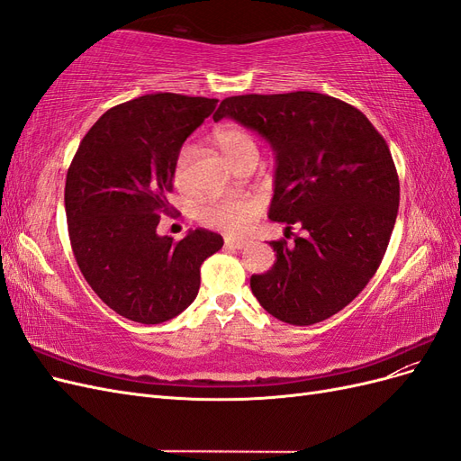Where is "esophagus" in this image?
<instances>
[{"label":"esophagus","mask_w":461,"mask_h":461,"mask_svg":"<svg viewBox=\"0 0 461 461\" xmlns=\"http://www.w3.org/2000/svg\"><path fill=\"white\" fill-rule=\"evenodd\" d=\"M225 246L230 249H242L248 246V240L244 239H225Z\"/></svg>","instance_id":"obj_1"}]
</instances>
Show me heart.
I'll return each instance as SVG.
<instances>
[{"instance_id":"b5f03b06","label":"heart","mask_w":461,"mask_h":461,"mask_svg":"<svg viewBox=\"0 0 461 461\" xmlns=\"http://www.w3.org/2000/svg\"><path fill=\"white\" fill-rule=\"evenodd\" d=\"M215 144L227 158L229 163H234L246 153H258L256 138L244 131L242 127H222L215 132ZM192 158V148L185 146L180 149L175 165V180L180 185L185 180L188 163ZM261 213V203L256 198H212L205 200L196 209V219L207 229L240 232L246 230Z\"/></svg>"}]
</instances>
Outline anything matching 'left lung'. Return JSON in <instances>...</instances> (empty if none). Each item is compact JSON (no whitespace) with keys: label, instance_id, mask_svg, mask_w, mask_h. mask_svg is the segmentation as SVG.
I'll return each mask as SVG.
<instances>
[{"label":"left lung","instance_id":"obj_1","mask_svg":"<svg viewBox=\"0 0 461 461\" xmlns=\"http://www.w3.org/2000/svg\"><path fill=\"white\" fill-rule=\"evenodd\" d=\"M234 119L275 151L269 219L294 244L269 242L273 267L252 275L263 310L313 325L346 308L379 269L393 234L400 183L384 138L354 105L317 92L246 94L222 100L213 119Z\"/></svg>","mask_w":461,"mask_h":461}]
</instances>
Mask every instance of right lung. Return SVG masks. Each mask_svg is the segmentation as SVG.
Segmentation results:
<instances>
[{
	"label": "right lung",
	"instance_id": "add662e5",
	"mask_svg": "<svg viewBox=\"0 0 461 461\" xmlns=\"http://www.w3.org/2000/svg\"><path fill=\"white\" fill-rule=\"evenodd\" d=\"M217 100L171 92L111 107L82 138L67 171L65 212L73 254L86 283L111 310L158 325L196 300L202 263L222 236L188 230L159 236L171 207L176 158Z\"/></svg>",
	"mask_w": 461,
	"mask_h": 461
}]
</instances>
